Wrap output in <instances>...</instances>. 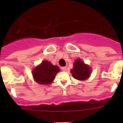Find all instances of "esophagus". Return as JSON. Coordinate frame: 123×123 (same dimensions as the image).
<instances>
[{"label": "esophagus", "mask_w": 123, "mask_h": 123, "mask_svg": "<svg viewBox=\"0 0 123 123\" xmlns=\"http://www.w3.org/2000/svg\"><path fill=\"white\" fill-rule=\"evenodd\" d=\"M61 69H62L63 71H67V67H62L61 68Z\"/></svg>", "instance_id": "esophagus-1"}]
</instances>
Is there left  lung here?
Segmentation results:
<instances>
[{
  "mask_svg": "<svg viewBox=\"0 0 123 123\" xmlns=\"http://www.w3.org/2000/svg\"><path fill=\"white\" fill-rule=\"evenodd\" d=\"M71 73L74 78L84 81L90 76L91 70L90 67L81 59H77L74 62V67L71 70Z\"/></svg>",
  "mask_w": 123,
  "mask_h": 123,
  "instance_id": "1",
  "label": "left lung"
}]
</instances>
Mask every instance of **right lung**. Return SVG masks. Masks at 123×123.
<instances>
[{"instance_id": "right-lung-1", "label": "right lung", "mask_w": 123, "mask_h": 123, "mask_svg": "<svg viewBox=\"0 0 123 123\" xmlns=\"http://www.w3.org/2000/svg\"><path fill=\"white\" fill-rule=\"evenodd\" d=\"M60 71L58 66H54L50 62L44 60L41 65L32 70V76L36 81L41 84H50L55 79V75Z\"/></svg>"}]
</instances>
